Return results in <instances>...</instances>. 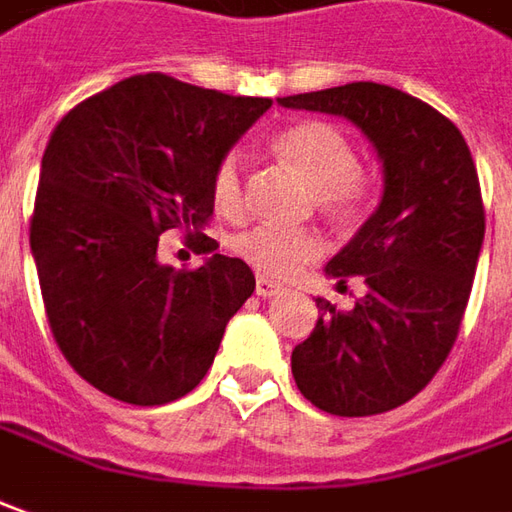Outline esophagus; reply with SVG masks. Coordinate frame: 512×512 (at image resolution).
<instances>
[{"label": "esophagus", "mask_w": 512, "mask_h": 512, "mask_svg": "<svg viewBox=\"0 0 512 512\" xmlns=\"http://www.w3.org/2000/svg\"><path fill=\"white\" fill-rule=\"evenodd\" d=\"M255 291H257V297H263V300H269V297H277V294L283 291V285L274 283V280H269V277H257Z\"/></svg>", "instance_id": "obj_1"}]
</instances>
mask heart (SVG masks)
<instances>
[{"label":"heart","instance_id":"obj_1","mask_svg":"<svg viewBox=\"0 0 512 512\" xmlns=\"http://www.w3.org/2000/svg\"><path fill=\"white\" fill-rule=\"evenodd\" d=\"M285 168L311 184V204L336 224H350L367 207V179L358 170V156L350 137L336 125L305 120L277 131L271 142ZM210 196L224 218H241L246 210L241 156L227 154L210 176ZM232 255L241 257L266 277H288L302 263L322 255V238L314 229H288L257 224L229 241Z\"/></svg>","mask_w":512,"mask_h":512}]
</instances>
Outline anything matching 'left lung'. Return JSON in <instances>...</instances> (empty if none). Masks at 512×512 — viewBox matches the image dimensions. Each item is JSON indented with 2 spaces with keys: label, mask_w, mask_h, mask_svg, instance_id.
Returning <instances> with one entry per match:
<instances>
[{
  "label": "left lung",
  "mask_w": 512,
  "mask_h": 512,
  "mask_svg": "<svg viewBox=\"0 0 512 512\" xmlns=\"http://www.w3.org/2000/svg\"><path fill=\"white\" fill-rule=\"evenodd\" d=\"M361 128L384 165V196L353 241L325 266L339 285L361 277L350 311L322 316L291 353V373L316 409L367 417L412 401L460 333L485 241L476 165L460 128L429 103L384 83H344L277 97Z\"/></svg>",
  "instance_id": "8db88e82"
}]
</instances>
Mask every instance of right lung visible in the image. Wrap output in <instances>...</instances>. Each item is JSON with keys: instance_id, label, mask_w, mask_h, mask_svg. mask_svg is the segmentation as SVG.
Wrapping results in <instances>:
<instances>
[{"instance_id": "obj_1", "label": "right lung", "mask_w": 512, "mask_h": 512, "mask_svg": "<svg viewBox=\"0 0 512 512\" xmlns=\"http://www.w3.org/2000/svg\"><path fill=\"white\" fill-rule=\"evenodd\" d=\"M271 106L162 72L134 75L78 103L41 159L30 249L52 336L72 370L134 406H162L201 384L232 316L255 291L241 257L193 271L162 266L159 235L201 229L210 176Z\"/></svg>"}]
</instances>
